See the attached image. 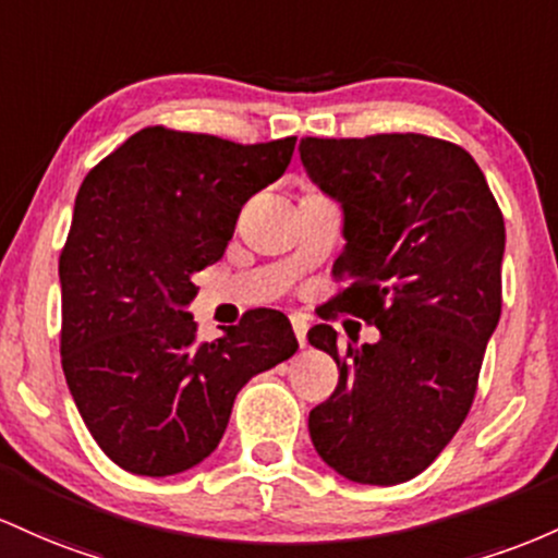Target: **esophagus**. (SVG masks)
I'll return each mask as SVG.
<instances>
[{
    "instance_id": "esophagus-1",
    "label": "esophagus",
    "mask_w": 558,
    "mask_h": 558,
    "mask_svg": "<svg viewBox=\"0 0 558 558\" xmlns=\"http://www.w3.org/2000/svg\"><path fill=\"white\" fill-rule=\"evenodd\" d=\"M290 318H292V329H295L300 348H305V342H308V318L300 316V313H295V316H290Z\"/></svg>"
}]
</instances>
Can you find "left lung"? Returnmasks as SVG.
I'll list each match as a JSON object with an SVG mask.
<instances>
[{"label":"left lung","mask_w":558,"mask_h":558,"mask_svg":"<svg viewBox=\"0 0 558 558\" xmlns=\"http://www.w3.org/2000/svg\"><path fill=\"white\" fill-rule=\"evenodd\" d=\"M300 160L345 213L331 274L348 287L329 305L381 335L340 353L329 324L308 331L340 368L308 416L313 448L342 477L398 485L440 456L477 396L500 318L504 213L472 155L435 136H305Z\"/></svg>","instance_id":"obj_1"}]
</instances>
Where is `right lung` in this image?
Here are the masks:
<instances>
[{
    "instance_id": "add662e5",
    "label": "right lung",
    "mask_w": 558,
    "mask_h": 558,
    "mask_svg": "<svg viewBox=\"0 0 558 558\" xmlns=\"http://www.w3.org/2000/svg\"><path fill=\"white\" fill-rule=\"evenodd\" d=\"M292 153L295 136L236 144L147 126L86 173L60 253L62 372L126 472L168 477L208 459L236 392L298 350L279 311H247L213 342L186 313L195 274L221 258L242 205Z\"/></svg>"
}]
</instances>
